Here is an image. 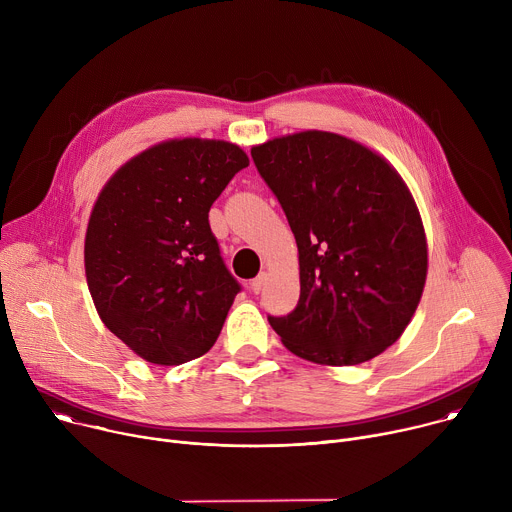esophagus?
I'll list each match as a JSON object with an SVG mask.
<instances>
[{
    "mask_svg": "<svg viewBox=\"0 0 512 512\" xmlns=\"http://www.w3.org/2000/svg\"><path fill=\"white\" fill-rule=\"evenodd\" d=\"M265 281H267V273H259V275L251 281V291H253V294H259V291H261L263 285H265Z\"/></svg>",
    "mask_w": 512,
    "mask_h": 512,
    "instance_id": "1",
    "label": "esophagus"
}]
</instances>
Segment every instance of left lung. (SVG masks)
<instances>
[{
  "label": "left lung",
  "mask_w": 512,
  "mask_h": 512,
  "mask_svg": "<svg viewBox=\"0 0 512 512\" xmlns=\"http://www.w3.org/2000/svg\"><path fill=\"white\" fill-rule=\"evenodd\" d=\"M298 243L300 300L269 316L283 346L328 367L399 340L427 277L419 208L399 172L350 137L308 129L251 148Z\"/></svg>",
  "instance_id": "obj_1"
}]
</instances>
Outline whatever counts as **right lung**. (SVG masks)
I'll return each mask as SVG.
<instances>
[{"label":"right lung","mask_w":512,"mask_h":512,"mask_svg":"<svg viewBox=\"0 0 512 512\" xmlns=\"http://www.w3.org/2000/svg\"><path fill=\"white\" fill-rule=\"evenodd\" d=\"M249 166L237 143L168 139L103 186L85 235V273L103 324L143 360L172 367L208 352L241 285L208 210Z\"/></svg>","instance_id":"1"}]
</instances>
